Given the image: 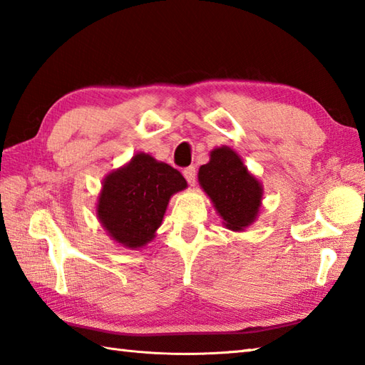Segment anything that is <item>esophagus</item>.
<instances>
[{
  "label": "esophagus",
  "mask_w": 365,
  "mask_h": 365,
  "mask_svg": "<svg viewBox=\"0 0 365 365\" xmlns=\"http://www.w3.org/2000/svg\"><path fill=\"white\" fill-rule=\"evenodd\" d=\"M183 175H185V178H187V182L190 185H195L196 177H197V170H196L195 166H188V168L183 169Z\"/></svg>",
  "instance_id": "esophagus-1"
}]
</instances>
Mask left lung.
I'll return each mask as SVG.
<instances>
[{
  "instance_id": "left-lung-1",
  "label": "left lung",
  "mask_w": 365,
  "mask_h": 365,
  "mask_svg": "<svg viewBox=\"0 0 365 365\" xmlns=\"http://www.w3.org/2000/svg\"><path fill=\"white\" fill-rule=\"evenodd\" d=\"M199 183L227 229L242 230L255 220L262 204V187L229 147L210 153V161L199 169Z\"/></svg>"
}]
</instances>
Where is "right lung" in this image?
Wrapping results in <instances>:
<instances>
[{"instance_id": "obj_1", "label": "right lung", "mask_w": 365, "mask_h": 365, "mask_svg": "<svg viewBox=\"0 0 365 365\" xmlns=\"http://www.w3.org/2000/svg\"><path fill=\"white\" fill-rule=\"evenodd\" d=\"M183 188L187 180L177 169L138 153L127 166L105 178L98 220L118 243L141 247L161 226L170 196Z\"/></svg>"}]
</instances>
